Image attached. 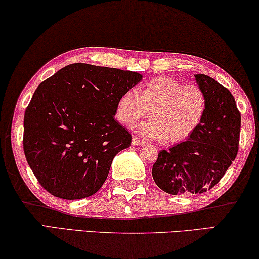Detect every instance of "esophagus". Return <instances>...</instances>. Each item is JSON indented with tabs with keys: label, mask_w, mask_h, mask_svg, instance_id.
Returning <instances> with one entry per match:
<instances>
[{
	"label": "esophagus",
	"mask_w": 259,
	"mask_h": 259,
	"mask_svg": "<svg viewBox=\"0 0 259 259\" xmlns=\"http://www.w3.org/2000/svg\"><path fill=\"white\" fill-rule=\"evenodd\" d=\"M143 143H145L143 140H141L138 137H133V139H132V145L133 146H140V145H143Z\"/></svg>",
	"instance_id": "obj_1"
}]
</instances>
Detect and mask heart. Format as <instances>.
I'll return each instance as SVG.
<instances>
[{"label": "heart", "instance_id": "heart-1", "mask_svg": "<svg viewBox=\"0 0 259 259\" xmlns=\"http://www.w3.org/2000/svg\"><path fill=\"white\" fill-rule=\"evenodd\" d=\"M205 93L196 84H185L171 77H156L143 83L139 94L127 91L118 100L116 116L132 126L141 118H151L138 126L145 137L175 145L189 139L206 113Z\"/></svg>", "mask_w": 259, "mask_h": 259}]
</instances>
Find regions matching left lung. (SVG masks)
Listing matches in <instances>:
<instances>
[{
    "mask_svg": "<svg viewBox=\"0 0 259 259\" xmlns=\"http://www.w3.org/2000/svg\"><path fill=\"white\" fill-rule=\"evenodd\" d=\"M206 113L186 141L160 150L152 165L158 187L172 195L202 194L218 184L239 151L241 113L232 93L209 75L195 74Z\"/></svg>",
    "mask_w": 259,
    "mask_h": 259,
    "instance_id": "obj_1",
    "label": "left lung"
}]
</instances>
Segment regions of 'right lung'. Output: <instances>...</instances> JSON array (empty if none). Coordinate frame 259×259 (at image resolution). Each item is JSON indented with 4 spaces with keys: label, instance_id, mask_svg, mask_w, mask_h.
Here are the masks:
<instances>
[{
    "label": "right lung",
    "instance_id": "add662e5",
    "mask_svg": "<svg viewBox=\"0 0 259 259\" xmlns=\"http://www.w3.org/2000/svg\"><path fill=\"white\" fill-rule=\"evenodd\" d=\"M132 71L74 63L42 81L24 116L25 157L54 196L94 195L132 135L116 119L119 97L141 81Z\"/></svg>",
    "mask_w": 259,
    "mask_h": 259
}]
</instances>
